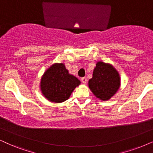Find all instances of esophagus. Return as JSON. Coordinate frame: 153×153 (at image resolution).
<instances>
[{"instance_id": "34e87169", "label": "esophagus", "mask_w": 153, "mask_h": 153, "mask_svg": "<svg viewBox=\"0 0 153 153\" xmlns=\"http://www.w3.org/2000/svg\"><path fill=\"white\" fill-rule=\"evenodd\" d=\"M81 81H82V82L83 83V84H85V83L87 82V78H85V77L82 78H81Z\"/></svg>"}]
</instances>
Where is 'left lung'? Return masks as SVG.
<instances>
[{
	"instance_id": "left-lung-1",
	"label": "left lung",
	"mask_w": 153,
	"mask_h": 153,
	"mask_svg": "<svg viewBox=\"0 0 153 153\" xmlns=\"http://www.w3.org/2000/svg\"><path fill=\"white\" fill-rule=\"evenodd\" d=\"M88 85L97 98L103 101L109 100L120 87L119 73L111 65L99 61L97 63Z\"/></svg>"
}]
</instances>
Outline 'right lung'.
<instances>
[{"mask_svg": "<svg viewBox=\"0 0 153 153\" xmlns=\"http://www.w3.org/2000/svg\"><path fill=\"white\" fill-rule=\"evenodd\" d=\"M80 81L69 74L63 63H55L44 73L41 80V90L50 102L60 103L70 97Z\"/></svg>", "mask_w": 153, "mask_h": 153, "instance_id": "right-lung-1", "label": "right lung"}]
</instances>
